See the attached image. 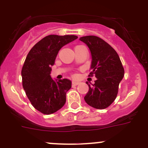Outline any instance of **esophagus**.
Listing matches in <instances>:
<instances>
[{
  "instance_id": "1",
  "label": "esophagus",
  "mask_w": 148,
  "mask_h": 148,
  "mask_svg": "<svg viewBox=\"0 0 148 148\" xmlns=\"http://www.w3.org/2000/svg\"><path fill=\"white\" fill-rule=\"evenodd\" d=\"M79 82H77V81H73L72 82V85L73 86H77V85L79 84Z\"/></svg>"
}]
</instances>
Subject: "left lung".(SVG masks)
Segmentation results:
<instances>
[{
	"label": "left lung",
	"instance_id": "1",
	"mask_svg": "<svg viewBox=\"0 0 148 148\" xmlns=\"http://www.w3.org/2000/svg\"><path fill=\"white\" fill-rule=\"evenodd\" d=\"M89 48L92 56L91 76L97 78L93 84H89L85 102L96 109H105L116 99L120 82L123 79L124 68L120 56L110 44L95 36L79 38ZM89 75V76H90Z\"/></svg>",
	"mask_w": 148,
	"mask_h": 148
}]
</instances>
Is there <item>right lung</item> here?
<instances>
[{
	"mask_svg": "<svg viewBox=\"0 0 148 148\" xmlns=\"http://www.w3.org/2000/svg\"><path fill=\"white\" fill-rule=\"evenodd\" d=\"M77 38L74 35L47 36L26 56L21 71L23 89L34 108L43 114H53L64 105L71 82L68 79H53L51 66L59 50Z\"/></svg>",
	"mask_w": 148,
	"mask_h": 148,
	"instance_id": "obj_1",
	"label": "right lung"
}]
</instances>
